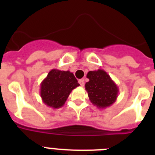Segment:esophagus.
Masks as SVG:
<instances>
[{
    "label": "esophagus",
    "mask_w": 155,
    "mask_h": 155,
    "mask_svg": "<svg viewBox=\"0 0 155 155\" xmlns=\"http://www.w3.org/2000/svg\"><path fill=\"white\" fill-rule=\"evenodd\" d=\"M78 83L81 84V87H84V80H83V79H80V80L78 81Z\"/></svg>",
    "instance_id": "34e87169"
}]
</instances>
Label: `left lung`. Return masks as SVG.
Instances as JSON below:
<instances>
[{
	"label": "left lung",
	"instance_id": "left-lung-1",
	"mask_svg": "<svg viewBox=\"0 0 155 155\" xmlns=\"http://www.w3.org/2000/svg\"><path fill=\"white\" fill-rule=\"evenodd\" d=\"M87 78L89 81L86 82L85 89L93 105L98 109H105L116 102L119 88L104 70L89 71Z\"/></svg>",
	"mask_w": 155,
	"mask_h": 155
}]
</instances>
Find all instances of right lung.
<instances>
[{"label": "right lung", "mask_w": 155, "mask_h": 155, "mask_svg": "<svg viewBox=\"0 0 155 155\" xmlns=\"http://www.w3.org/2000/svg\"><path fill=\"white\" fill-rule=\"evenodd\" d=\"M80 84L73 73L52 69L40 84V96L45 105L53 109L62 107L69 94Z\"/></svg>", "instance_id": "add662e5"}]
</instances>
